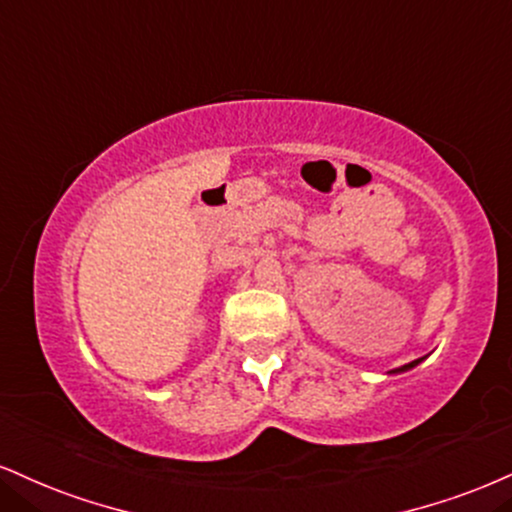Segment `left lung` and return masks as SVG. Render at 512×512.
Masks as SVG:
<instances>
[{
    "mask_svg": "<svg viewBox=\"0 0 512 512\" xmlns=\"http://www.w3.org/2000/svg\"><path fill=\"white\" fill-rule=\"evenodd\" d=\"M422 360H424V357H420V360H412V362H408V365H403V367H398V369H391L389 374H403V372H408V369H412V367L420 365Z\"/></svg>",
    "mask_w": 512,
    "mask_h": 512,
    "instance_id": "1",
    "label": "left lung"
}]
</instances>
